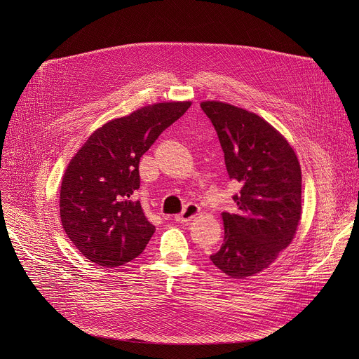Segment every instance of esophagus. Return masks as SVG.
Wrapping results in <instances>:
<instances>
[{"mask_svg": "<svg viewBox=\"0 0 359 359\" xmlns=\"http://www.w3.org/2000/svg\"><path fill=\"white\" fill-rule=\"evenodd\" d=\"M200 215V208L197 206V204L194 203H189L187 206L183 209V212L180 215H177L175 219L176 222L179 223H186V222H190L193 220L196 216Z\"/></svg>", "mask_w": 359, "mask_h": 359, "instance_id": "34e87169", "label": "esophagus"}]
</instances>
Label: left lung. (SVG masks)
Returning a JSON list of instances; mask_svg holds the SVG:
<instances>
[{
  "label": "left lung",
  "mask_w": 359,
  "mask_h": 359,
  "mask_svg": "<svg viewBox=\"0 0 359 359\" xmlns=\"http://www.w3.org/2000/svg\"><path fill=\"white\" fill-rule=\"evenodd\" d=\"M224 151L230 179L240 183L234 213H222L224 240L210 255L231 278L259 274L292 241L301 220V168L288 140L267 121L220 100L200 104Z\"/></svg>",
  "instance_id": "8db88e82"
}]
</instances>
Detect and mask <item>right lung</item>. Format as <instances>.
<instances>
[{"instance_id": "add662e5", "label": "right lung", "mask_w": 359, "mask_h": 359, "mask_svg": "<svg viewBox=\"0 0 359 359\" xmlns=\"http://www.w3.org/2000/svg\"><path fill=\"white\" fill-rule=\"evenodd\" d=\"M191 105L161 102L97 128L68 163L60 215L74 245L92 263L118 267L136 259L155 233L135 191L139 161Z\"/></svg>"}]
</instances>
